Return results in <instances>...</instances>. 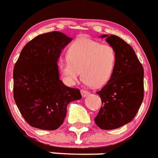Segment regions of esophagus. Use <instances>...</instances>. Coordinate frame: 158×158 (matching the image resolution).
Listing matches in <instances>:
<instances>
[{"instance_id":"34e87169","label":"esophagus","mask_w":158,"mask_h":158,"mask_svg":"<svg viewBox=\"0 0 158 158\" xmlns=\"http://www.w3.org/2000/svg\"><path fill=\"white\" fill-rule=\"evenodd\" d=\"M81 93L82 95H83V97H86V96H87L88 95H90L89 91H86V90H82Z\"/></svg>"}]
</instances>
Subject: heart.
<instances>
[{
    "instance_id": "obj_1",
    "label": "heart",
    "mask_w": 158,
    "mask_h": 158,
    "mask_svg": "<svg viewBox=\"0 0 158 158\" xmlns=\"http://www.w3.org/2000/svg\"><path fill=\"white\" fill-rule=\"evenodd\" d=\"M117 63L114 47L87 38H80L70 46L68 58L61 59L59 67L65 82L73 85L80 75L92 87L105 85L112 77Z\"/></svg>"
}]
</instances>
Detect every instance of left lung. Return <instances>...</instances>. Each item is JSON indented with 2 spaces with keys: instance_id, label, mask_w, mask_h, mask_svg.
Wrapping results in <instances>:
<instances>
[{
  "instance_id": "1",
  "label": "left lung",
  "mask_w": 158,
  "mask_h": 158,
  "mask_svg": "<svg viewBox=\"0 0 158 158\" xmlns=\"http://www.w3.org/2000/svg\"><path fill=\"white\" fill-rule=\"evenodd\" d=\"M115 48L117 63L109 81L96 93L100 96L102 106L95 118L101 129L109 130L132 121L144 98V69L134 50L116 35H101Z\"/></svg>"
}]
</instances>
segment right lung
<instances>
[{"label":"right lung","instance_id":"obj_1","mask_svg":"<svg viewBox=\"0 0 158 158\" xmlns=\"http://www.w3.org/2000/svg\"><path fill=\"white\" fill-rule=\"evenodd\" d=\"M72 38L59 31L40 34L22 49L14 69V97L30 126L55 130L63 123L67 107L80 99L79 89L59 79L60 54Z\"/></svg>","mask_w":158,"mask_h":158}]
</instances>
